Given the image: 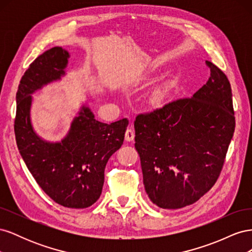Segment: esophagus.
Returning <instances> with one entry per match:
<instances>
[{
  "label": "esophagus",
  "instance_id": "esophagus-1",
  "mask_svg": "<svg viewBox=\"0 0 252 252\" xmlns=\"http://www.w3.org/2000/svg\"><path fill=\"white\" fill-rule=\"evenodd\" d=\"M125 140L127 142H131L134 140V131L132 128H128L125 132Z\"/></svg>",
  "mask_w": 252,
  "mask_h": 252
}]
</instances>
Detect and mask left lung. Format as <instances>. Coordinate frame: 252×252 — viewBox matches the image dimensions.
<instances>
[{"label":"left lung","mask_w":252,"mask_h":252,"mask_svg":"<svg viewBox=\"0 0 252 252\" xmlns=\"http://www.w3.org/2000/svg\"><path fill=\"white\" fill-rule=\"evenodd\" d=\"M208 81L189 97L140 113L135 144L150 201L163 209L191 205L216 184L233 136L230 83L206 61Z\"/></svg>","instance_id":"1"}]
</instances>
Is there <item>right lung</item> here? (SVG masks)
Masks as SVG:
<instances>
[{
	"mask_svg": "<svg viewBox=\"0 0 252 252\" xmlns=\"http://www.w3.org/2000/svg\"><path fill=\"white\" fill-rule=\"evenodd\" d=\"M68 58L65 49L53 47L29 65L17 93L14 134L27 168L43 191L64 207L82 209L100 197L106 164L123 144L128 120L105 124L83 106L61 142H46L34 132L30 122L32 94L63 77Z\"/></svg>",
	"mask_w": 252,
	"mask_h": 252,
	"instance_id": "obj_1",
	"label": "right lung"
}]
</instances>
